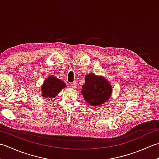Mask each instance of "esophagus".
Wrapping results in <instances>:
<instances>
[{
  "mask_svg": "<svg viewBox=\"0 0 159 159\" xmlns=\"http://www.w3.org/2000/svg\"><path fill=\"white\" fill-rule=\"evenodd\" d=\"M70 86L72 87V88H76V87H77V84L76 82H72L70 83Z\"/></svg>",
  "mask_w": 159,
  "mask_h": 159,
  "instance_id": "34e87169",
  "label": "esophagus"
}]
</instances>
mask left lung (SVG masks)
I'll return each mask as SVG.
<instances>
[{
  "label": "left lung",
  "mask_w": 159,
  "mask_h": 159,
  "mask_svg": "<svg viewBox=\"0 0 159 159\" xmlns=\"http://www.w3.org/2000/svg\"><path fill=\"white\" fill-rule=\"evenodd\" d=\"M85 83L82 86L83 96L90 105L98 106L109 100L111 95V85L103 77L90 74L85 77Z\"/></svg>",
  "instance_id": "8db88e82"
}]
</instances>
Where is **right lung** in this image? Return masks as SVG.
<instances>
[{
	"instance_id": "right-lung-1",
	"label": "right lung",
	"mask_w": 159,
	"mask_h": 159,
	"mask_svg": "<svg viewBox=\"0 0 159 159\" xmlns=\"http://www.w3.org/2000/svg\"><path fill=\"white\" fill-rule=\"evenodd\" d=\"M64 87H66V85L62 80L51 76L43 82L42 87V96L46 98H54Z\"/></svg>"
}]
</instances>
